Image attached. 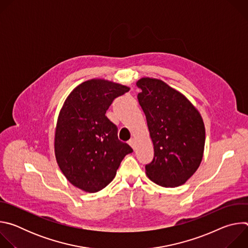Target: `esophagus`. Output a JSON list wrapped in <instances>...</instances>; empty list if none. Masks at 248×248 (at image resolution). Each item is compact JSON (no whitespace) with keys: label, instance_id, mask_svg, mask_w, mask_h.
<instances>
[{"label":"esophagus","instance_id":"34e87169","mask_svg":"<svg viewBox=\"0 0 248 248\" xmlns=\"http://www.w3.org/2000/svg\"><path fill=\"white\" fill-rule=\"evenodd\" d=\"M128 144L132 147V149H135V139H134V138H131V139L128 141Z\"/></svg>","mask_w":248,"mask_h":248}]
</instances>
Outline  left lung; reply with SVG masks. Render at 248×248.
<instances>
[{"mask_svg":"<svg viewBox=\"0 0 248 248\" xmlns=\"http://www.w3.org/2000/svg\"><path fill=\"white\" fill-rule=\"evenodd\" d=\"M137 99L154 145L148 178L163 187L180 186L197 170L203 158L205 126L202 117L181 92L160 79L142 78Z\"/></svg>","mask_w":248,"mask_h":248,"instance_id":"left-lung-1","label":"left lung"}]
</instances>
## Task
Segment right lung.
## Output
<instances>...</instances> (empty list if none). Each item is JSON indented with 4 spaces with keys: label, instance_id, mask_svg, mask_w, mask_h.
Returning a JSON list of instances; mask_svg holds the SVG:
<instances>
[{
    "label": "right lung",
    "instance_id": "right-lung-1",
    "mask_svg": "<svg viewBox=\"0 0 248 248\" xmlns=\"http://www.w3.org/2000/svg\"><path fill=\"white\" fill-rule=\"evenodd\" d=\"M129 88L94 78L77 86L65 99L55 131V155L66 180L86 192H97L116 176L131 147L118 138L106 112Z\"/></svg>",
    "mask_w": 248,
    "mask_h": 248
}]
</instances>
